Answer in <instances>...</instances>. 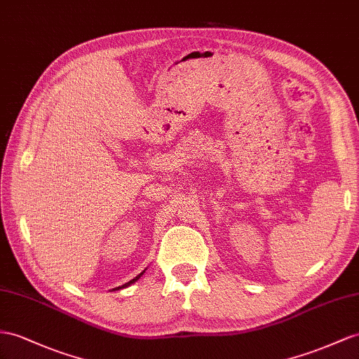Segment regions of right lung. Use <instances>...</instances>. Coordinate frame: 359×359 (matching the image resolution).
Here are the masks:
<instances>
[{
	"label": "right lung",
	"mask_w": 359,
	"mask_h": 359,
	"mask_svg": "<svg viewBox=\"0 0 359 359\" xmlns=\"http://www.w3.org/2000/svg\"><path fill=\"white\" fill-rule=\"evenodd\" d=\"M145 270H147V269H145ZM145 270H144V271H142V273H140V274H137V276H136V278H135V279H132V280H128V282H127V283H124V285H121V287H116V288H112V290H110V291H118V290H121V288H127V287H130V285H132V283H135V282H136V280H137V279H140V278H141V276H142V274H144V273H145Z\"/></svg>",
	"instance_id": "1"
}]
</instances>
